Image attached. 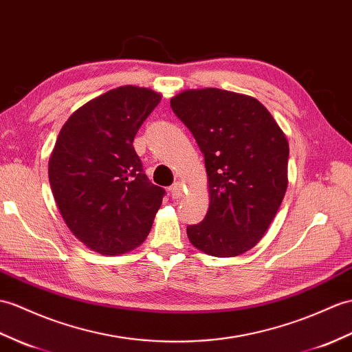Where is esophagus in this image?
Masks as SVG:
<instances>
[{
    "label": "esophagus",
    "mask_w": 352,
    "mask_h": 352,
    "mask_svg": "<svg viewBox=\"0 0 352 352\" xmlns=\"http://www.w3.org/2000/svg\"><path fill=\"white\" fill-rule=\"evenodd\" d=\"M170 196H173L174 199H179L183 196V184L182 183H174L170 186Z\"/></svg>",
    "instance_id": "34e87169"
}]
</instances>
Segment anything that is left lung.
Wrapping results in <instances>:
<instances>
[{"instance_id":"left-lung-1","label":"left lung","mask_w":352,"mask_h":352,"mask_svg":"<svg viewBox=\"0 0 352 352\" xmlns=\"http://www.w3.org/2000/svg\"><path fill=\"white\" fill-rule=\"evenodd\" d=\"M170 108L192 132L208 177V211L187 236L207 255H241L263 239L287 192V136L263 103L225 89H186Z\"/></svg>"}]
</instances>
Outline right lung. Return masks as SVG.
I'll use <instances>...</instances> for the list:
<instances>
[{
	"label": "right lung",
	"instance_id": "right-lung-1",
	"mask_svg": "<svg viewBox=\"0 0 352 352\" xmlns=\"http://www.w3.org/2000/svg\"><path fill=\"white\" fill-rule=\"evenodd\" d=\"M162 96L124 85L65 121L49 159V183L65 225L88 249L120 255L148 235L165 190L144 174L133 148Z\"/></svg>",
	"mask_w": 352,
	"mask_h": 352
}]
</instances>
